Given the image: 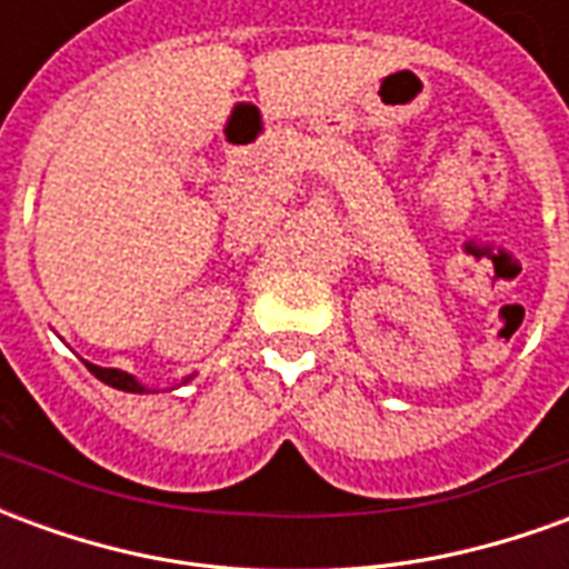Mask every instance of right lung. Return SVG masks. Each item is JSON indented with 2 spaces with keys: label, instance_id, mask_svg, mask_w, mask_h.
Wrapping results in <instances>:
<instances>
[{
  "label": "right lung",
  "instance_id": "1",
  "mask_svg": "<svg viewBox=\"0 0 569 569\" xmlns=\"http://www.w3.org/2000/svg\"><path fill=\"white\" fill-rule=\"evenodd\" d=\"M84 366L91 369L93 378H100V381L109 383V387H116V390H124V393H149V390H146L133 375H128V371L100 369V366H93V362H84Z\"/></svg>",
  "mask_w": 569,
  "mask_h": 569
}]
</instances>
